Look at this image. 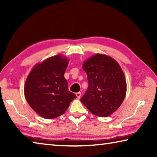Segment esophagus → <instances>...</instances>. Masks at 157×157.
Instances as JSON below:
<instances>
[{
    "label": "esophagus",
    "mask_w": 157,
    "mask_h": 157,
    "mask_svg": "<svg viewBox=\"0 0 157 157\" xmlns=\"http://www.w3.org/2000/svg\"><path fill=\"white\" fill-rule=\"evenodd\" d=\"M76 95H77V98L79 99V98H80V97H81V93L80 92L76 93Z\"/></svg>",
    "instance_id": "obj_1"
}]
</instances>
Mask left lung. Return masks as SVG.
Instances as JSON below:
<instances>
[{
	"label": "left lung",
	"mask_w": 157,
	"mask_h": 157,
	"mask_svg": "<svg viewBox=\"0 0 157 157\" xmlns=\"http://www.w3.org/2000/svg\"><path fill=\"white\" fill-rule=\"evenodd\" d=\"M89 87L81 102L90 112L107 117L120 107L125 98L127 83L119 63L112 57L95 54L82 65Z\"/></svg>",
	"instance_id": "obj_1"
}]
</instances>
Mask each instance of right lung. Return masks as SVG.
I'll return each mask as SVG.
<instances>
[{"label":"right lung","mask_w":157,"mask_h":157,"mask_svg":"<svg viewBox=\"0 0 157 157\" xmlns=\"http://www.w3.org/2000/svg\"><path fill=\"white\" fill-rule=\"evenodd\" d=\"M68 59L57 55L34 66L26 79L24 94L29 105L42 118L64 113L76 95L69 91L64 73Z\"/></svg>","instance_id":"right-lung-1"}]
</instances>
